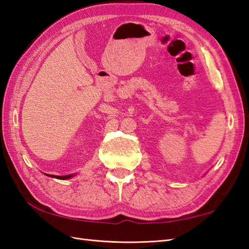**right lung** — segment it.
<instances>
[{
  "mask_svg": "<svg viewBox=\"0 0 249 249\" xmlns=\"http://www.w3.org/2000/svg\"><path fill=\"white\" fill-rule=\"evenodd\" d=\"M45 174H46V176H48V177L55 178H59V179H67V178H71L76 176L75 173H73V174H68V176H52V174H47V173H45Z\"/></svg>",
  "mask_w": 249,
  "mask_h": 249,
  "instance_id": "obj_1",
  "label": "right lung"
}]
</instances>
